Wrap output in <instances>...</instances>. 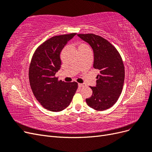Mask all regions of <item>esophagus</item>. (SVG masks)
Wrapping results in <instances>:
<instances>
[{"instance_id":"obj_1","label":"esophagus","mask_w":152,"mask_h":152,"mask_svg":"<svg viewBox=\"0 0 152 152\" xmlns=\"http://www.w3.org/2000/svg\"><path fill=\"white\" fill-rule=\"evenodd\" d=\"M78 86H79V87H86V84H80V83H79V84H78Z\"/></svg>"}]
</instances>
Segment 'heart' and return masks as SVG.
Segmentation results:
<instances>
[{"label":"heart","instance_id":"b5f03b06","mask_svg":"<svg viewBox=\"0 0 152 152\" xmlns=\"http://www.w3.org/2000/svg\"><path fill=\"white\" fill-rule=\"evenodd\" d=\"M85 46H87V45L86 44H85L82 43V44H80L79 45V48H82V47H85Z\"/></svg>","mask_w":152,"mask_h":152}]
</instances>
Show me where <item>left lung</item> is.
Listing matches in <instances>:
<instances>
[{
    "mask_svg": "<svg viewBox=\"0 0 152 152\" xmlns=\"http://www.w3.org/2000/svg\"><path fill=\"white\" fill-rule=\"evenodd\" d=\"M93 50V67L99 71L96 86L90 87L93 94L86 99L87 104L98 111H103L117 102L125 78L122 58L117 49L107 40L93 34H78Z\"/></svg>",
    "mask_w": 152,
    "mask_h": 152,
    "instance_id": "left-lung-1",
    "label": "left lung"
}]
</instances>
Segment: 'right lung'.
Returning a JSON list of instances; mask_svg holds the SVG:
<instances>
[{"label": "right lung", "mask_w": 152, "mask_h": 152, "mask_svg": "<svg viewBox=\"0 0 152 152\" xmlns=\"http://www.w3.org/2000/svg\"><path fill=\"white\" fill-rule=\"evenodd\" d=\"M75 33L53 37L36 49L29 68V81L36 99L49 111H62L70 104L78 88L76 82H65L55 76L60 69V53Z\"/></svg>", "instance_id": "obj_1"}]
</instances>
